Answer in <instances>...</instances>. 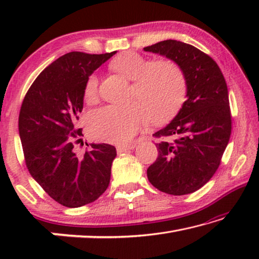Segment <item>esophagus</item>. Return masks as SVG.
Returning <instances> with one entry per match:
<instances>
[{
	"label": "esophagus",
	"instance_id": "esophagus-1",
	"mask_svg": "<svg viewBox=\"0 0 259 259\" xmlns=\"http://www.w3.org/2000/svg\"><path fill=\"white\" fill-rule=\"evenodd\" d=\"M135 146H136L135 144H130V145H119L116 147V151L117 153H123L129 150H134Z\"/></svg>",
	"mask_w": 259,
	"mask_h": 259
}]
</instances>
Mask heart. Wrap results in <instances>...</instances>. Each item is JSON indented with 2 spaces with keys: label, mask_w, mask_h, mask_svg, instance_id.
I'll return each instance as SVG.
<instances>
[{
  "label": "heart",
  "mask_w": 259,
  "mask_h": 259,
  "mask_svg": "<svg viewBox=\"0 0 259 259\" xmlns=\"http://www.w3.org/2000/svg\"><path fill=\"white\" fill-rule=\"evenodd\" d=\"M111 66L134 81L133 97L139 98L144 105L133 102L124 106L94 109L87 117V126L95 139L113 144L126 143L140 126L147 123L148 113L153 123H161L182 105L186 94V78L174 61L152 63L137 52L128 51L116 57ZM97 94L98 77L91 74L84 83L83 97L85 102L93 103Z\"/></svg>",
  "instance_id": "1"
}]
</instances>
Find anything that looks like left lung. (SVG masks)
I'll list each match as a JSON object with an SVG mask.
<instances>
[{
    "mask_svg": "<svg viewBox=\"0 0 259 259\" xmlns=\"http://www.w3.org/2000/svg\"><path fill=\"white\" fill-rule=\"evenodd\" d=\"M175 61L186 78L187 100L175 119L155 133L160 138L156 161L147 178L171 195L190 194L217 171L229 144L232 119L224 75L211 57L198 48L165 40L144 48Z\"/></svg>",
    "mask_w": 259,
    "mask_h": 259,
    "instance_id": "obj_1",
    "label": "left lung"
}]
</instances>
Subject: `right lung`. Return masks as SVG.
Returning <instances> with one entry per match:
<instances>
[{
	"label": "right lung",
	"instance_id": "right-lung-1",
	"mask_svg": "<svg viewBox=\"0 0 259 259\" xmlns=\"http://www.w3.org/2000/svg\"><path fill=\"white\" fill-rule=\"evenodd\" d=\"M115 52L59 57L35 78L21 104L18 126L26 166L47 194L67 208L94 202L111 181L115 147L91 144L83 155L74 147L82 136L75 125L84 83Z\"/></svg>",
	"mask_w": 259,
	"mask_h": 259
}]
</instances>
